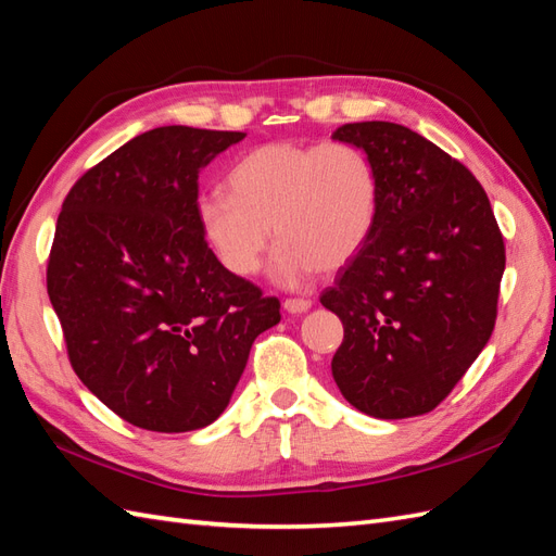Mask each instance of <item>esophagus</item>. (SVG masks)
I'll return each instance as SVG.
<instances>
[{
    "label": "esophagus",
    "instance_id": "1",
    "mask_svg": "<svg viewBox=\"0 0 556 556\" xmlns=\"http://www.w3.org/2000/svg\"><path fill=\"white\" fill-rule=\"evenodd\" d=\"M309 305H313V301H307V299H287V301H283V309H287V313H291V315L307 313Z\"/></svg>",
    "mask_w": 556,
    "mask_h": 556
}]
</instances>
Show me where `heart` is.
Masks as SVG:
<instances>
[{"instance_id":"heart-1","label":"heart","mask_w":556,"mask_h":556,"mask_svg":"<svg viewBox=\"0 0 556 556\" xmlns=\"http://www.w3.org/2000/svg\"><path fill=\"white\" fill-rule=\"evenodd\" d=\"M229 193L205 191L197 217L231 275L251 277L275 237L273 277L283 287L337 273L365 249L377 227L381 185L363 149L343 141H269L229 170Z\"/></svg>"}]
</instances>
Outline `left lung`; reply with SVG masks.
<instances>
[{
  "mask_svg": "<svg viewBox=\"0 0 556 556\" xmlns=\"http://www.w3.org/2000/svg\"><path fill=\"white\" fill-rule=\"evenodd\" d=\"M331 139L363 149L381 185L369 241L319 299L343 321L333 381L369 417L426 415L493 333L505 241L479 179L409 127L348 123Z\"/></svg>",
  "mask_w": 556,
  "mask_h": 556,
  "instance_id": "8db88e82",
  "label": "left lung"
}]
</instances>
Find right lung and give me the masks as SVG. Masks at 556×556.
<instances>
[{"label": "right lung", "mask_w": 556, "mask_h": 556, "mask_svg": "<svg viewBox=\"0 0 556 556\" xmlns=\"http://www.w3.org/2000/svg\"><path fill=\"white\" fill-rule=\"evenodd\" d=\"M243 132L165 125L127 141L73 189L47 291L77 377L139 429L197 431L235 393L279 301L231 275L197 217L199 173Z\"/></svg>", "instance_id": "right-lung-1"}]
</instances>
